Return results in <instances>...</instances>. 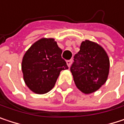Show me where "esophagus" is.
Masks as SVG:
<instances>
[{
    "mask_svg": "<svg viewBox=\"0 0 124 124\" xmlns=\"http://www.w3.org/2000/svg\"><path fill=\"white\" fill-rule=\"evenodd\" d=\"M71 63H72V60H68V61H66V63H67V65H68V66H69V67L70 66Z\"/></svg>",
    "mask_w": 124,
    "mask_h": 124,
    "instance_id": "esophagus-1",
    "label": "esophagus"
}]
</instances>
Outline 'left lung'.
Segmentation results:
<instances>
[{
  "label": "left lung",
  "mask_w": 124,
  "mask_h": 124,
  "mask_svg": "<svg viewBox=\"0 0 124 124\" xmlns=\"http://www.w3.org/2000/svg\"><path fill=\"white\" fill-rule=\"evenodd\" d=\"M109 67V58L105 50L98 43L85 40L81 43L80 51L74 55L70 71L77 88L88 94L106 83Z\"/></svg>",
  "instance_id": "1"
}]
</instances>
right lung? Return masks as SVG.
I'll return each mask as SVG.
<instances>
[{
  "label": "right lung",
  "mask_w": 124,
  "mask_h": 124,
  "mask_svg": "<svg viewBox=\"0 0 124 124\" xmlns=\"http://www.w3.org/2000/svg\"><path fill=\"white\" fill-rule=\"evenodd\" d=\"M62 50L54 39H41L25 52L21 68L26 85L33 92L43 94L54 87L62 70L68 69Z\"/></svg>",
  "instance_id": "obj_1"
}]
</instances>
